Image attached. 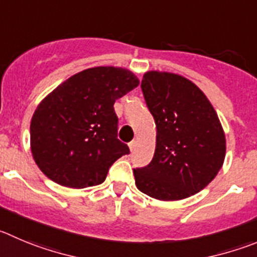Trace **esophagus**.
Here are the masks:
<instances>
[{
  "instance_id": "1",
  "label": "esophagus",
  "mask_w": 257,
  "mask_h": 257,
  "mask_svg": "<svg viewBox=\"0 0 257 257\" xmlns=\"http://www.w3.org/2000/svg\"><path fill=\"white\" fill-rule=\"evenodd\" d=\"M136 147H137V142H136V141H132V142L129 143V150H131L132 152H133L134 148H136Z\"/></svg>"
}]
</instances>
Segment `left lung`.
<instances>
[{"instance_id":"1","label":"left lung","mask_w":257,"mask_h":257,"mask_svg":"<svg viewBox=\"0 0 257 257\" xmlns=\"http://www.w3.org/2000/svg\"><path fill=\"white\" fill-rule=\"evenodd\" d=\"M156 124V150L148 166L133 170L136 185L157 200L199 193L217 176L226 157V134L205 93L171 72L148 71L142 85Z\"/></svg>"}]
</instances>
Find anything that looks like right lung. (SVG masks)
I'll return each mask as SVG.
<instances>
[{
  "instance_id": "1",
  "label": "right lung",
  "mask_w": 257,
  "mask_h": 257,
  "mask_svg": "<svg viewBox=\"0 0 257 257\" xmlns=\"http://www.w3.org/2000/svg\"><path fill=\"white\" fill-rule=\"evenodd\" d=\"M140 85L133 72L100 66L73 74L35 109L30 150L40 171L66 188L99 185L109 167L129 153L116 138L115 100Z\"/></svg>"
}]
</instances>
